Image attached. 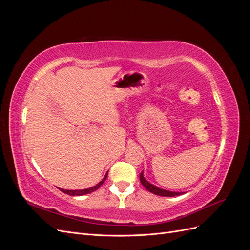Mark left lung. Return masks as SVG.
Masks as SVG:
<instances>
[{
  "mask_svg": "<svg viewBox=\"0 0 250 250\" xmlns=\"http://www.w3.org/2000/svg\"><path fill=\"white\" fill-rule=\"evenodd\" d=\"M140 181H141V184L144 187H145V188H147L149 192L153 193L155 195H158V196H166V197H174V196H178V195L184 194V193H180V192H171V191H167V190H163V188H160L153 186L152 184H150L149 181H147L145 179V177H144V173L143 172L140 174Z\"/></svg>",
  "mask_w": 250,
  "mask_h": 250,
  "instance_id": "8db88e82",
  "label": "left lung"
}]
</instances>
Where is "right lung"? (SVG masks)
Segmentation results:
<instances>
[{
  "label": "right lung",
  "mask_w": 250,
  "mask_h": 250,
  "mask_svg": "<svg viewBox=\"0 0 250 250\" xmlns=\"http://www.w3.org/2000/svg\"><path fill=\"white\" fill-rule=\"evenodd\" d=\"M106 177H107V173H106V175L104 176V178L100 181L99 184L94 186V187H92V188H84V190H63V188H59V190L62 191V192H63L64 194L71 195V196H82V195H86V194L93 193V192H95L96 190H98V188H99L103 185V183L105 181V179H106Z\"/></svg>",
  "instance_id": "obj_1"
}]
</instances>
